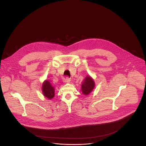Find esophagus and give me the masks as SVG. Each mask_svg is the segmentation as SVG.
<instances>
[{
  "label": "esophagus",
  "instance_id": "esophagus-1",
  "mask_svg": "<svg viewBox=\"0 0 146 146\" xmlns=\"http://www.w3.org/2000/svg\"><path fill=\"white\" fill-rule=\"evenodd\" d=\"M70 81H71L70 78H68V77H66V83H70Z\"/></svg>",
  "mask_w": 146,
  "mask_h": 146
}]
</instances>
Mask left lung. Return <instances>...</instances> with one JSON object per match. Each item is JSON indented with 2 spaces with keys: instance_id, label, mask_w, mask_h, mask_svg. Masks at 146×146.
<instances>
[{
  "instance_id": "8db88e82",
  "label": "left lung",
  "mask_w": 146,
  "mask_h": 146,
  "mask_svg": "<svg viewBox=\"0 0 146 146\" xmlns=\"http://www.w3.org/2000/svg\"><path fill=\"white\" fill-rule=\"evenodd\" d=\"M94 82L90 76H87L82 84V92L85 95L89 94L94 87Z\"/></svg>"
}]
</instances>
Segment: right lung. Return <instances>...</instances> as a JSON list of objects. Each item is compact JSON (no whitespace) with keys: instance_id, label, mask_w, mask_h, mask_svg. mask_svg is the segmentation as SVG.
Wrapping results in <instances>:
<instances>
[{"instance_id":"right-lung-1","label":"right lung","mask_w":146,"mask_h":146,"mask_svg":"<svg viewBox=\"0 0 146 146\" xmlns=\"http://www.w3.org/2000/svg\"><path fill=\"white\" fill-rule=\"evenodd\" d=\"M42 90L44 96L49 99H52L54 96V89L48 81L46 80L42 84Z\"/></svg>"}]
</instances>
